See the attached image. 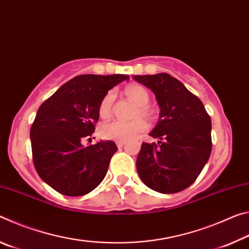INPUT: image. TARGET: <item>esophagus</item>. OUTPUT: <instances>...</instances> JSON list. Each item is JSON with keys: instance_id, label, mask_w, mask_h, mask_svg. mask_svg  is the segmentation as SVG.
Returning a JSON list of instances; mask_svg holds the SVG:
<instances>
[{"instance_id": "34e87169", "label": "esophagus", "mask_w": 249, "mask_h": 249, "mask_svg": "<svg viewBox=\"0 0 249 249\" xmlns=\"http://www.w3.org/2000/svg\"><path fill=\"white\" fill-rule=\"evenodd\" d=\"M125 141H117L116 142V145H117V147H119V148H121V147H123L124 145H125Z\"/></svg>"}]
</instances>
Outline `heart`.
Instances as JSON below:
<instances>
[{
    "label": "heart",
    "mask_w": 249,
    "mask_h": 249,
    "mask_svg": "<svg viewBox=\"0 0 249 249\" xmlns=\"http://www.w3.org/2000/svg\"><path fill=\"white\" fill-rule=\"evenodd\" d=\"M125 94L130 101H133L135 104L138 105V109L135 116H144L147 119H150L153 112L150 111L148 107H146L149 103V93L144 87L140 86V84H129L125 88ZM114 99V92L109 91L101 101L99 114L102 119H107L111 115ZM146 129L147 123L145 120L140 117V119H136L132 122L113 121L109 122V123L103 124L100 128V135L104 140L128 141L144 133Z\"/></svg>",
    "instance_id": "1"
}]
</instances>
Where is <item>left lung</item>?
Returning a JSON list of instances; mask_svg holds the SVG:
<instances>
[{
	"instance_id": "8db88e82",
	"label": "left lung",
	"mask_w": 249,
	"mask_h": 249,
	"mask_svg": "<svg viewBox=\"0 0 249 249\" xmlns=\"http://www.w3.org/2000/svg\"><path fill=\"white\" fill-rule=\"evenodd\" d=\"M133 78L154 92L160 107L158 123L149 134L158 138V144H142L138 176L154 191H182L195 182L210 158L211 117L201 100L170 74Z\"/></svg>"
}]
</instances>
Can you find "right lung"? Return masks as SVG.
<instances>
[{"label": "right lung", "instance_id": "obj_1", "mask_svg": "<svg viewBox=\"0 0 249 249\" xmlns=\"http://www.w3.org/2000/svg\"><path fill=\"white\" fill-rule=\"evenodd\" d=\"M127 74H81L61 86L40 105L31 127L37 174L53 190L80 196L102 182L117 147L112 141L83 146L94 133L102 99Z\"/></svg>", "mask_w": 249, "mask_h": 249}]
</instances>
